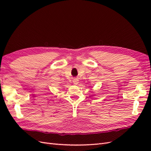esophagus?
<instances>
[{
	"label": "esophagus",
	"instance_id": "34e87169",
	"mask_svg": "<svg viewBox=\"0 0 151 151\" xmlns=\"http://www.w3.org/2000/svg\"><path fill=\"white\" fill-rule=\"evenodd\" d=\"M78 79H74V80H73V83H74V84H77V83H78Z\"/></svg>",
	"mask_w": 151,
	"mask_h": 151
}]
</instances>
